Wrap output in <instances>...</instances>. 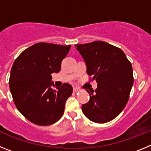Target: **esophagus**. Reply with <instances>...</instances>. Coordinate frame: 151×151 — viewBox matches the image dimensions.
Instances as JSON below:
<instances>
[{"label": "esophagus", "mask_w": 151, "mask_h": 151, "mask_svg": "<svg viewBox=\"0 0 151 151\" xmlns=\"http://www.w3.org/2000/svg\"><path fill=\"white\" fill-rule=\"evenodd\" d=\"M79 91H80V89L78 88H76V87L73 88V91L76 92H76H78Z\"/></svg>", "instance_id": "obj_1"}]
</instances>
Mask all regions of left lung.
I'll return each instance as SVG.
<instances>
[{"label":"left lung","mask_w":151,"mask_h":151,"mask_svg":"<svg viewBox=\"0 0 151 151\" xmlns=\"http://www.w3.org/2000/svg\"><path fill=\"white\" fill-rule=\"evenodd\" d=\"M86 65V72L97 88L89 92L90 100L82 106L92 122L105 123L115 119L127 104L134 78L132 64L125 53L104 41L76 45Z\"/></svg>","instance_id":"8db88e82"}]
</instances>
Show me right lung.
Returning a JSON list of instances; mask_svg holds the SVG:
<instances>
[{"instance_id": "add662e5", "label": "right lung", "mask_w": 151, "mask_h": 151, "mask_svg": "<svg viewBox=\"0 0 151 151\" xmlns=\"http://www.w3.org/2000/svg\"><path fill=\"white\" fill-rule=\"evenodd\" d=\"M71 45L37 43L21 53L10 70V89L18 110L28 120L49 125L62 116L73 87L64 83L53 88L51 74L60 71Z\"/></svg>"}]
</instances>
